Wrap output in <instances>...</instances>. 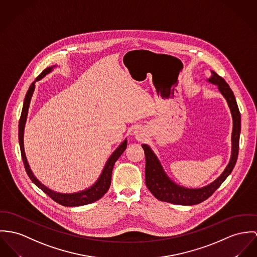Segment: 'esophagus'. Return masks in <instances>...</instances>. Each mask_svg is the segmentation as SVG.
Wrapping results in <instances>:
<instances>
[{"label": "esophagus", "mask_w": 257, "mask_h": 257, "mask_svg": "<svg viewBox=\"0 0 257 257\" xmlns=\"http://www.w3.org/2000/svg\"><path fill=\"white\" fill-rule=\"evenodd\" d=\"M134 136H135V138L139 142H141V141H143L144 139H145V132L143 131V130H135L134 131Z\"/></svg>", "instance_id": "obj_1"}]
</instances>
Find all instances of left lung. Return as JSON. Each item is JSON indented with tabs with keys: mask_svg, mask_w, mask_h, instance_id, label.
I'll list each match as a JSON object with an SVG mask.
<instances>
[{
	"mask_svg": "<svg viewBox=\"0 0 257 257\" xmlns=\"http://www.w3.org/2000/svg\"><path fill=\"white\" fill-rule=\"evenodd\" d=\"M207 82L217 86L219 92L227 100L232 114L233 131L231 138L232 151L230 161L220 176L210 184L196 189L186 188L178 185L177 183L168 177L152 148L147 144H143L142 147L146 156V185L151 193L161 201L181 205H193L200 203L209 198L217 190L226 178L231 174L236 165L240 134V113L237 107L236 98L226 81L213 70H211V76L207 79Z\"/></svg>",
	"mask_w": 257,
	"mask_h": 257,
	"instance_id": "1",
	"label": "left lung"
}]
</instances>
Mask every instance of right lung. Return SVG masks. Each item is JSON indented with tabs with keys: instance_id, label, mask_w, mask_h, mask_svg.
<instances>
[{
	"instance_id": "add662e5",
	"label": "right lung",
	"mask_w": 257,
	"mask_h": 257,
	"mask_svg": "<svg viewBox=\"0 0 257 257\" xmlns=\"http://www.w3.org/2000/svg\"><path fill=\"white\" fill-rule=\"evenodd\" d=\"M57 65L51 66L46 68L39 76L36 78V80L30 85L25 99L23 101V107H22V111H21V115H20V125H19V141H20V152H21V158L23 160V164L25 167V170L28 174L29 178L31 179V181L41 189L45 194H47L51 198H53L55 201H57L59 204L64 205V206H80V205H85V204H89L92 203L94 201H97L98 199L102 198V196L108 191L110 183H111V174H112V169L114 166V163L116 162V160L120 158V156L124 153V151L126 150L127 147V139H125L118 147L116 148V150L111 154V156L106 160L104 167L101 171V173L99 174L98 180L89 188L79 191L76 193H70V194H62L59 192H55L51 189H49L48 187H46L44 184H42L37 178L35 177V175L33 174L29 163L27 161L26 155H25V151H24V128H25V124H26V120H27V115H28V109H29V105H30V101L31 98L33 96L34 90H35V83L37 81L44 78L47 74H49L50 72L53 71L54 68H56Z\"/></svg>"
}]
</instances>
